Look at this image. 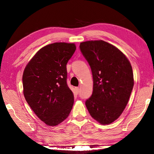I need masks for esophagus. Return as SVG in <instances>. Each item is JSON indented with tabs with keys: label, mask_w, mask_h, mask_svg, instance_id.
<instances>
[{
	"label": "esophagus",
	"mask_w": 154,
	"mask_h": 154,
	"mask_svg": "<svg viewBox=\"0 0 154 154\" xmlns=\"http://www.w3.org/2000/svg\"><path fill=\"white\" fill-rule=\"evenodd\" d=\"M75 90H76L77 93H79V90H80V88L79 87H77V88H75Z\"/></svg>",
	"instance_id": "34e87169"
}]
</instances>
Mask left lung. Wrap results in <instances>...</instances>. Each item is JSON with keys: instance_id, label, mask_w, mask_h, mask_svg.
I'll list each match as a JSON object with an SVG mask.
<instances>
[{"instance_id": "left-lung-1", "label": "left lung", "mask_w": 154, "mask_h": 154, "mask_svg": "<svg viewBox=\"0 0 154 154\" xmlns=\"http://www.w3.org/2000/svg\"><path fill=\"white\" fill-rule=\"evenodd\" d=\"M79 48L93 77V92L85 106L99 123L111 124L120 116L131 94V64L119 49L102 40L81 43Z\"/></svg>"}]
</instances>
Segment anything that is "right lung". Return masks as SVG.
Here are the masks:
<instances>
[{
  "label": "right lung",
  "mask_w": 154,
  "mask_h": 154,
  "mask_svg": "<svg viewBox=\"0 0 154 154\" xmlns=\"http://www.w3.org/2000/svg\"><path fill=\"white\" fill-rule=\"evenodd\" d=\"M76 49L74 43H54L38 50L22 76L26 100L41 121L56 126L66 119L74 103L66 83V64Z\"/></svg>",
  "instance_id": "1"
}]
</instances>
